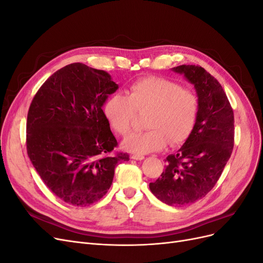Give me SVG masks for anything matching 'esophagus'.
Wrapping results in <instances>:
<instances>
[{"label": "esophagus", "mask_w": 263, "mask_h": 263, "mask_svg": "<svg viewBox=\"0 0 263 263\" xmlns=\"http://www.w3.org/2000/svg\"><path fill=\"white\" fill-rule=\"evenodd\" d=\"M132 159H134V160H144L145 157L142 155H133Z\"/></svg>", "instance_id": "esophagus-1"}]
</instances>
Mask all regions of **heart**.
I'll use <instances>...</instances> for the list:
<instances>
[{"label": "heart", "instance_id": "b5f03b06", "mask_svg": "<svg viewBox=\"0 0 263 263\" xmlns=\"http://www.w3.org/2000/svg\"><path fill=\"white\" fill-rule=\"evenodd\" d=\"M135 110L148 112L141 133H132L123 148L136 155L162 150L168 142L179 146L192 134L198 113L195 94L168 79L149 77L134 82L127 95L113 94L103 113L110 128L119 135L129 132Z\"/></svg>", "mask_w": 263, "mask_h": 263}]
</instances>
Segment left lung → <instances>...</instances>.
<instances>
[{
	"mask_svg": "<svg viewBox=\"0 0 263 263\" xmlns=\"http://www.w3.org/2000/svg\"><path fill=\"white\" fill-rule=\"evenodd\" d=\"M194 85L198 113L192 134L176 154L166 157L160 178L149 184L170 206L201 200L216 184L234 148V112L219 82L200 66L172 68Z\"/></svg>",
	"mask_w": 263,
	"mask_h": 263,
	"instance_id": "1",
	"label": "left lung"
}]
</instances>
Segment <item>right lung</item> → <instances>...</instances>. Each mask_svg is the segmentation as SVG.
Segmentation results:
<instances>
[{
	"instance_id": "right-lung-1",
	"label": "right lung",
	"mask_w": 263,
	"mask_h": 263,
	"mask_svg": "<svg viewBox=\"0 0 263 263\" xmlns=\"http://www.w3.org/2000/svg\"><path fill=\"white\" fill-rule=\"evenodd\" d=\"M118 89L110 76L71 63L47 79L29 106L27 154L47 187L63 202L87 206L112 185L126 154L110 156L117 140L103 105Z\"/></svg>"
}]
</instances>
